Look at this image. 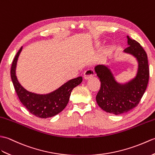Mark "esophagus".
Returning <instances> with one entry per match:
<instances>
[{"label":"esophagus","instance_id":"34e87169","mask_svg":"<svg viewBox=\"0 0 155 155\" xmlns=\"http://www.w3.org/2000/svg\"><path fill=\"white\" fill-rule=\"evenodd\" d=\"M94 75H95L94 71L92 69H89V70H87L84 72V77L85 80H89V79H90L94 76Z\"/></svg>","mask_w":155,"mask_h":155}]
</instances>
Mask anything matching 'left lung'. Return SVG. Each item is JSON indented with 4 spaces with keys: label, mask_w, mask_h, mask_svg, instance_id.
<instances>
[{
    "label": "left lung",
    "mask_w": 155,
    "mask_h": 155,
    "mask_svg": "<svg viewBox=\"0 0 155 155\" xmlns=\"http://www.w3.org/2000/svg\"><path fill=\"white\" fill-rule=\"evenodd\" d=\"M127 38L128 47L124 52L132 55L138 62L136 76L125 84L115 80L111 69L97 65L95 71L101 81V87L96 96L98 105L107 113L123 114L138 105L147 87L149 68L146 51L136 40Z\"/></svg>",
    "instance_id": "8db88e82"
}]
</instances>
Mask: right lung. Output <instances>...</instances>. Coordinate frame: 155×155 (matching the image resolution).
<instances>
[{
    "label": "right lung",
    "instance_id": "right-lung-1",
    "mask_svg": "<svg viewBox=\"0 0 155 155\" xmlns=\"http://www.w3.org/2000/svg\"><path fill=\"white\" fill-rule=\"evenodd\" d=\"M22 46L17 52L12 61L10 75L14 87L20 102L32 115L40 118H49L63 111L68 104L73 89L80 85L82 77L80 76L68 81L56 90L47 94H38L27 91L17 79L16 68Z\"/></svg>",
    "mask_w": 155,
    "mask_h": 155
}]
</instances>
